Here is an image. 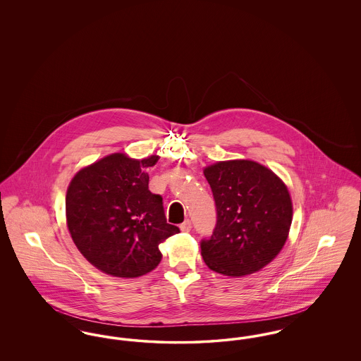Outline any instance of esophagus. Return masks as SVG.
I'll use <instances>...</instances> for the list:
<instances>
[{
    "instance_id": "1",
    "label": "esophagus",
    "mask_w": 361,
    "mask_h": 361,
    "mask_svg": "<svg viewBox=\"0 0 361 361\" xmlns=\"http://www.w3.org/2000/svg\"><path fill=\"white\" fill-rule=\"evenodd\" d=\"M190 228H192V224H190L189 219H185L183 224H180V230L184 231V233H189Z\"/></svg>"
}]
</instances>
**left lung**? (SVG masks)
I'll return each instance as SVG.
<instances>
[{
  "label": "left lung",
  "instance_id": "obj_1",
  "mask_svg": "<svg viewBox=\"0 0 361 361\" xmlns=\"http://www.w3.org/2000/svg\"><path fill=\"white\" fill-rule=\"evenodd\" d=\"M216 206V226L200 243L207 267L238 277L264 268L288 238L292 202L271 169L249 159L221 161L204 169Z\"/></svg>",
  "mask_w": 361,
  "mask_h": 361
}]
</instances>
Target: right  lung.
<instances>
[{"label": "right lung", "instance_id": "1", "mask_svg": "<svg viewBox=\"0 0 361 361\" xmlns=\"http://www.w3.org/2000/svg\"><path fill=\"white\" fill-rule=\"evenodd\" d=\"M158 158L106 155L70 181V235L81 255L106 275L131 279L152 272L162 258L158 245L180 233L166 224L162 197L149 190L145 169Z\"/></svg>", "mask_w": 361, "mask_h": 361}]
</instances>
